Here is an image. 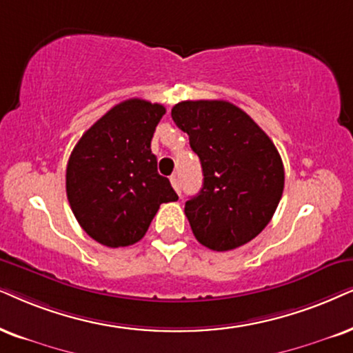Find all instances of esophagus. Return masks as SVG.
Here are the masks:
<instances>
[{"label": "esophagus", "instance_id": "obj_1", "mask_svg": "<svg viewBox=\"0 0 353 353\" xmlns=\"http://www.w3.org/2000/svg\"><path fill=\"white\" fill-rule=\"evenodd\" d=\"M171 184H172V187H174V190L177 192V194L181 195V190H182V184H181V181H179V177L177 176H171Z\"/></svg>", "mask_w": 353, "mask_h": 353}]
</instances>
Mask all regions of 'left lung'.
Returning a JSON list of instances; mask_svg holds the SVG:
<instances>
[{
    "label": "left lung",
    "instance_id": "1",
    "mask_svg": "<svg viewBox=\"0 0 353 353\" xmlns=\"http://www.w3.org/2000/svg\"><path fill=\"white\" fill-rule=\"evenodd\" d=\"M171 115L202 164V189L184 208L192 233L218 252L249 243L269 225L283 194V163L275 145L226 101H182Z\"/></svg>",
    "mask_w": 353,
    "mask_h": 353
}]
</instances>
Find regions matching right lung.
I'll use <instances>...</instances> for the list:
<instances>
[{"instance_id": "obj_1", "label": "right lung", "mask_w": 353, "mask_h": 353, "mask_svg": "<svg viewBox=\"0 0 353 353\" xmlns=\"http://www.w3.org/2000/svg\"><path fill=\"white\" fill-rule=\"evenodd\" d=\"M166 109L143 99L114 105L71 151L66 195L81 228L107 248L135 244L159 205L176 202L168 177L158 174L151 138Z\"/></svg>"}]
</instances>
